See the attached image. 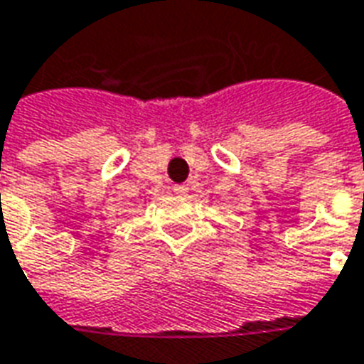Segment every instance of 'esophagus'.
I'll use <instances>...</instances> for the list:
<instances>
[{
    "label": "esophagus",
    "instance_id": "esophagus-1",
    "mask_svg": "<svg viewBox=\"0 0 364 364\" xmlns=\"http://www.w3.org/2000/svg\"><path fill=\"white\" fill-rule=\"evenodd\" d=\"M173 193L177 197H185L187 195V187L185 185H173Z\"/></svg>",
    "mask_w": 364,
    "mask_h": 364
}]
</instances>
